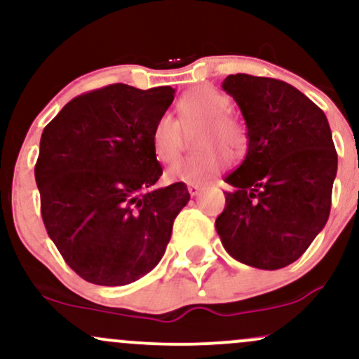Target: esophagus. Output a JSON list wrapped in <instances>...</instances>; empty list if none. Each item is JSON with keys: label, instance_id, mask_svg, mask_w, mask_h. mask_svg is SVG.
Returning <instances> with one entry per match:
<instances>
[{"label": "esophagus", "instance_id": "esophagus-1", "mask_svg": "<svg viewBox=\"0 0 359 359\" xmlns=\"http://www.w3.org/2000/svg\"><path fill=\"white\" fill-rule=\"evenodd\" d=\"M187 191H189V194H191V196L194 197V196H197V194H199L201 191H203V185H199V184H189V185H187Z\"/></svg>", "mask_w": 359, "mask_h": 359}]
</instances>
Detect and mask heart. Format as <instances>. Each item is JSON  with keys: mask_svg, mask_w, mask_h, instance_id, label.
<instances>
[{"mask_svg": "<svg viewBox=\"0 0 359 359\" xmlns=\"http://www.w3.org/2000/svg\"><path fill=\"white\" fill-rule=\"evenodd\" d=\"M231 102L211 86H196L177 101L179 123L182 128L201 125L196 147L199 154L177 160L167 168L172 182L204 184L229 165V154L238 156L246 147V131L236 118L228 113ZM151 151L162 163H170L182 148V133L168 113L160 114L151 126Z\"/></svg>", "mask_w": 359, "mask_h": 359, "instance_id": "1", "label": "heart"}]
</instances>
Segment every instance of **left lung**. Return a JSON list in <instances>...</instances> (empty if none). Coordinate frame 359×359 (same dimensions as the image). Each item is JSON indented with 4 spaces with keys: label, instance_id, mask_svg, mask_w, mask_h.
I'll return each instance as SVG.
<instances>
[{
    "label": "left lung",
    "instance_id": "obj_1",
    "mask_svg": "<svg viewBox=\"0 0 359 359\" xmlns=\"http://www.w3.org/2000/svg\"><path fill=\"white\" fill-rule=\"evenodd\" d=\"M222 89L240 106L248 150L226 177L224 211L216 219L234 259L278 270L304 255L331 211L337 154L323 109L294 86L248 74Z\"/></svg>",
    "mask_w": 359,
    "mask_h": 359
}]
</instances>
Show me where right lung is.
Here are the masks:
<instances>
[{"instance_id":"1","label":"right lung","mask_w":359,"mask_h":359,"mask_svg":"<svg viewBox=\"0 0 359 359\" xmlns=\"http://www.w3.org/2000/svg\"><path fill=\"white\" fill-rule=\"evenodd\" d=\"M174 94L111 84L74 97L45 126L35 165L43 224L90 283L126 285L154 270L191 199L184 182L155 187L163 170L151 126Z\"/></svg>"}]
</instances>
